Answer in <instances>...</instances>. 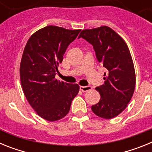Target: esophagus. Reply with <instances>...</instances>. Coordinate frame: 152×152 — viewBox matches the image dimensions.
Wrapping results in <instances>:
<instances>
[{"label":"esophagus","instance_id":"esophagus-1","mask_svg":"<svg viewBox=\"0 0 152 152\" xmlns=\"http://www.w3.org/2000/svg\"><path fill=\"white\" fill-rule=\"evenodd\" d=\"M92 89L91 86H80V90L83 92H87Z\"/></svg>","mask_w":152,"mask_h":152}]
</instances>
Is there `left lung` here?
Listing matches in <instances>:
<instances>
[{
  "mask_svg": "<svg viewBox=\"0 0 152 152\" xmlns=\"http://www.w3.org/2000/svg\"><path fill=\"white\" fill-rule=\"evenodd\" d=\"M78 38L93 45L96 59L107 70L104 84L96 88L100 100L92 106V111L103 119L116 117L126 108L135 90V68L128 46L106 26L82 30Z\"/></svg>",
  "mask_w": 152,
  "mask_h": 152,
  "instance_id": "1",
  "label": "left lung"
}]
</instances>
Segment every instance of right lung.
<instances>
[{
  "label": "right lung",
  "mask_w": 152,
  "mask_h": 152,
  "mask_svg": "<svg viewBox=\"0 0 152 152\" xmlns=\"http://www.w3.org/2000/svg\"><path fill=\"white\" fill-rule=\"evenodd\" d=\"M80 31L48 26L32 35L24 49L20 67L23 91L31 107L48 121L66 116L78 94V84L59 81L56 75Z\"/></svg>",
  "instance_id": "obj_1"
}]
</instances>
